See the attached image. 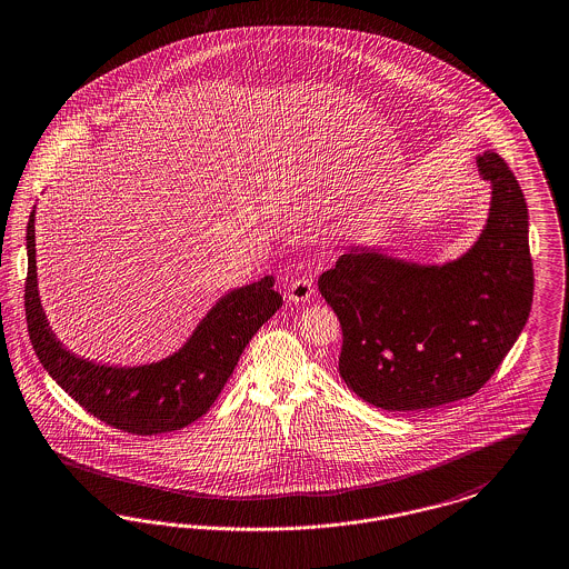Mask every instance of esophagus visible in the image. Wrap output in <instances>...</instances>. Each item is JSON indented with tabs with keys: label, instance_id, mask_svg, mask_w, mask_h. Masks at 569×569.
<instances>
[{
	"label": "esophagus",
	"instance_id": "obj_1",
	"mask_svg": "<svg viewBox=\"0 0 569 569\" xmlns=\"http://www.w3.org/2000/svg\"><path fill=\"white\" fill-rule=\"evenodd\" d=\"M316 295V288H313V283H311V279H295V281H290V286L286 288V298L290 300V302H307V300H311Z\"/></svg>",
	"mask_w": 569,
	"mask_h": 569
}]
</instances>
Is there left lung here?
<instances>
[{"mask_svg": "<svg viewBox=\"0 0 569 569\" xmlns=\"http://www.w3.org/2000/svg\"><path fill=\"white\" fill-rule=\"evenodd\" d=\"M477 167L491 203L466 253L419 264L349 246L319 274V292L341 321V379L377 409H432L477 393L529 318L533 269L521 186L496 152H482Z\"/></svg>", "mask_w": 569, "mask_h": 569, "instance_id": "obj_1", "label": "left lung"}]
</instances>
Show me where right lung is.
Segmentation results:
<instances>
[{"mask_svg": "<svg viewBox=\"0 0 569 569\" xmlns=\"http://www.w3.org/2000/svg\"><path fill=\"white\" fill-rule=\"evenodd\" d=\"M24 316L29 339L48 375L82 409L122 432L154 436L182 430L203 417L227 386L258 328L283 305L273 274L230 290L182 347L159 362L97 365L71 353L48 326L38 292L36 209L27 224Z\"/></svg>", "mask_w": 569, "mask_h": 569, "instance_id": "add662e5", "label": "right lung"}]
</instances>
